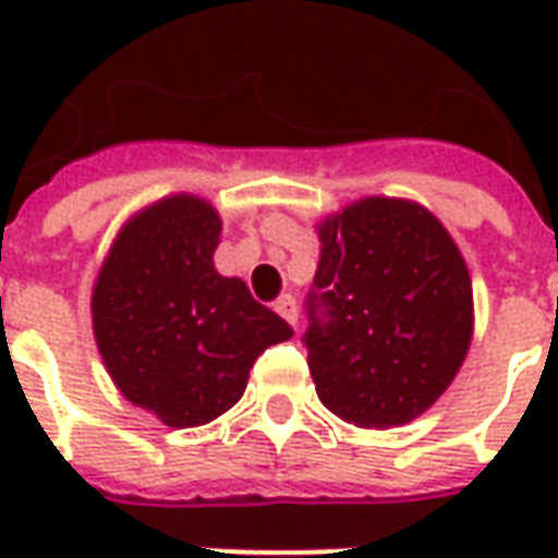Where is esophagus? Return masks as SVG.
Wrapping results in <instances>:
<instances>
[{
	"label": "esophagus",
	"instance_id": "esophagus-1",
	"mask_svg": "<svg viewBox=\"0 0 558 558\" xmlns=\"http://www.w3.org/2000/svg\"><path fill=\"white\" fill-rule=\"evenodd\" d=\"M275 311H278L292 328L299 326V304H295V299H292L290 292H280L278 299H275Z\"/></svg>",
	"mask_w": 558,
	"mask_h": 558
}]
</instances>
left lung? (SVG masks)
Instances as JSON below:
<instances>
[{"mask_svg": "<svg viewBox=\"0 0 558 558\" xmlns=\"http://www.w3.org/2000/svg\"><path fill=\"white\" fill-rule=\"evenodd\" d=\"M316 235L304 347L323 407L376 430L418 418L454 383L472 343L460 247L433 211L398 196L355 199L319 220Z\"/></svg>", "mask_w": 558, "mask_h": 558, "instance_id": "obj_1", "label": "left lung"}]
</instances>
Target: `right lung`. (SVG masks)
I'll return each mask as SVG.
<instances>
[{"label":"right lung","instance_id":"add662e5","mask_svg":"<svg viewBox=\"0 0 558 558\" xmlns=\"http://www.w3.org/2000/svg\"><path fill=\"white\" fill-rule=\"evenodd\" d=\"M220 230L203 196H163L122 223L92 287L107 374L122 398L175 430L232 410L256 355L292 338L242 278L215 268Z\"/></svg>","mask_w":558,"mask_h":558}]
</instances>
